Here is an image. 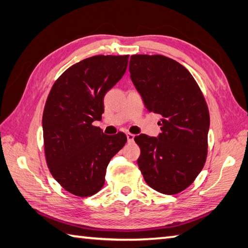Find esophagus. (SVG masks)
Segmentation results:
<instances>
[{
	"label": "esophagus",
	"instance_id": "obj_1",
	"mask_svg": "<svg viewBox=\"0 0 248 248\" xmlns=\"http://www.w3.org/2000/svg\"><path fill=\"white\" fill-rule=\"evenodd\" d=\"M127 139H128L129 143H132V141L134 140V135L131 134V133H127Z\"/></svg>",
	"mask_w": 248,
	"mask_h": 248
}]
</instances>
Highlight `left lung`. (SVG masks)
<instances>
[{"mask_svg": "<svg viewBox=\"0 0 248 248\" xmlns=\"http://www.w3.org/2000/svg\"><path fill=\"white\" fill-rule=\"evenodd\" d=\"M129 70L148 112L161 115L157 138L136 135L146 183L162 194L182 192L202 171L208 154L209 109L186 67L163 55H132Z\"/></svg>", "mask_w": 248, "mask_h": 248, "instance_id": "obj_1", "label": "left lung"}]
</instances>
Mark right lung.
Returning <instances> with one entry per match:
<instances>
[{"mask_svg": "<svg viewBox=\"0 0 248 248\" xmlns=\"http://www.w3.org/2000/svg\"><path fill=\"white\" fill-rule=\"evenodd\" d=\"M129 55H96L62 73L43 115L46 164L66 191L88 197L102 188L110 159L127 143L123 132L105 135L93 125L104 112L105 93L124 75Z\"/></svg>", "mask_w": 248, "mask_h": 248, "instance_id": "1", "label": "right lung"}]
</instances>
